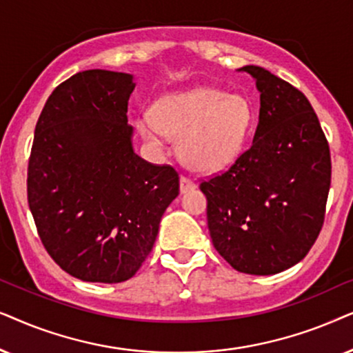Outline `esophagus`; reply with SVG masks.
Listing matches in <instances>:
<instances>
[{"mask_svg": "<svg viewBox=\"0 0 353 353\" xmlns=\"http://www.w3.org/2000/svg\"><path fill=\"white\" fill-rule=\"evenodd\" d=\"M194 189H196V184L192 179H189V177H185V176H182L181 177V192L182 194H187V192H190V190H194Z\"/></svg>", "mask_w": 353, "mask_h": 353, "instance_id": "1", "label": "esophagus"}]
</instances>
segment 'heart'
Here are the masks:
<instances>
[{"instance_id":"obj_1","label":"heart","mask_w":353,"mask_h":353,"mask_svg":"<svg viewBox=\"0 0 353 353\" xmlns=\"http://www.w3.org/2000/svg\"><path fill=\"white\" fill-rule=\"evenodd\" d=\"M255 124L247 98L213 87L168 93L154 101L152 112L137 119V130L161 147L169 135L179 137V153L199 172H218L241 157Z\"/></svg>"}]
</instances>
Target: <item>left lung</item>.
Masks as SVG:
<instances>
[{
    "mask_svg": "<svg viewBox=\"0 0 353 353\" xmlns=\"http://www.w3.org/2000/svg\"><path fill=\"white\" fill-rule=\"evenodd\" d=\"M260 92L252 147L203 181L213 245L234 270L276 274L297 265L323 228L330 145L307 97L260 65H243Z\"/></svg>",
    "mask_w": 353,
    "mask_h": 353,
    "instance_id": "8db88e82",
    "label": "left lung"
}]
</instances>
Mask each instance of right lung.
Listing matches in <instances>:
<instances>
[{"mask_svg": "<svg viewBox=\"0 0 353 353\" xmlns=\"http://www.w3.org/2000/svg\"><path fill=\"white\" fill-rule=\"evenodd\" d=\"M134 75L90 69L59 83L35 125L27 199L40 241L74 278H132L179 195V174L134 152Z\"/></svg>", "mask_w": 353, "mask_h": 353, "instance_id": "right-lung-1", "label": "right lung"}]
</instances>
